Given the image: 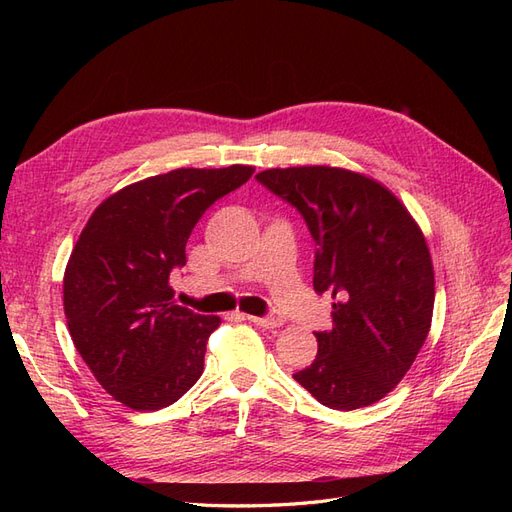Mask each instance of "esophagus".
I'll use <instances>...</instances> for the list:
<instances>
[{
  "mask_svg": "<svg viewBox=\"0 0 512 512\" xmlns=\"http://www.w3.org/2000/svg\"><path fill=\"white\" fill-rule=\"evenodd\" d=\"M247 320L258 324V327H265V329H277V327H282V322H284L277 316H247Z\"/></svg>",
  "mask_w": 512,
  "mask_h": 512,
  "instance_id": "1",
  "label": "esophagus"
}]
</instances>
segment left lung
Returning a JSON list of instances; mask_svg holds the SVG:
<instances>
[{
    "mask_svg": "<svg viewBox=\"0 0 512 512\" xmlns=\"http://www.w3.org/2000/svg\"><path fill=\"white\" fill-rule=\"evenodd\" d=\"M258 183L297 209L316 241L314 288L331 292L333 329L294 374L322 406L356 410L391 393L425 344L433 267L408 209L365 175L331 166L271 168Z\"/></svg>",
    "mask_w": 512,
    "mask_h": 512,
    "instance_id": "left-lung-1",
    "label": "left lung"
}]
</instances>
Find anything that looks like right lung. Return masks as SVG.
Returning <instances> with one entry per match:
<instances>
[{"mask_svg":"<svg viewBox=\"0 0 512 512\" xmlns=\"http://www.w3.org/2000/svg\"><path fill=\"white\" fill-rule=\"evenodd\" d=\"M252 175L243 164L170 170L108 196L83 228L64 275L68 331L123 406L166 408L203 374L220 318L175 305L168 280L203 213Z\"/></svg>","mask_w":512,"mask_h":512,"instance_id":"right-lung-1","label":"right lung"}]
</instances>
